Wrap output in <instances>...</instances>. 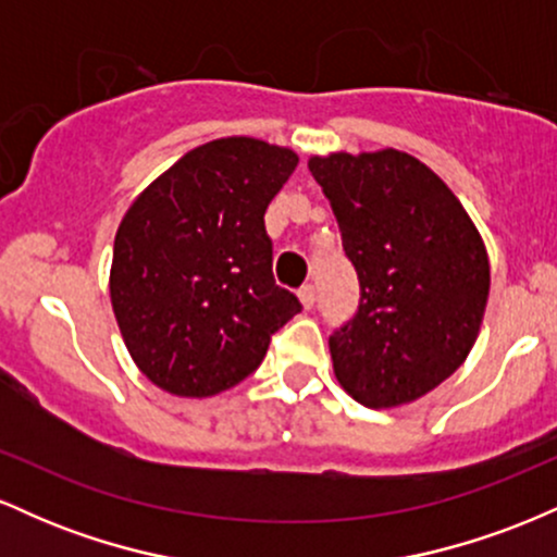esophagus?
I'll return each mask as SVG.
<instances>
[{"label":"esophagus","mask_w":557,"mask_h":557,"mask_svg":"<svg viewBox=\"0 0 557 557\" xmlns=\"http://www.w3.org/2000/svg\"><path fill=\"white\" fill-rule=\"evenodd\" d=\"M298 298H300V304H304V309H311V306H314V300H317L314 285H304V287H300Z\"/></svg>","instance_id":"obj_1"}]
</instances>
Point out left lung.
<instances>
[{
  "mask_svg": "<svg viewBox=\"0 0 557 557\" xmlns=\"http://www.w3.org/2000/svg\"><path fill=\"white\" fill-rule=\"evenodd\" d=\"M359 311L330 335L345 393L367 408L411 403L456 372L474 348L490 296L482 235L453 190L406 151L311 157Z\"/></svg>",
  "mask_w": 557,
  "mask_h": 557,
  "instance_id": "obj_1",
  "label": "left lung"
}]
</instances>
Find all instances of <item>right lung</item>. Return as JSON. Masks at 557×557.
Listing matches in <instances>:
<instances>
[{"mask_svg": "<svg viewBox=\"0 0 557 557\" xmlns=\"http://www.w3.org/2000/svg\"><path fill=\"white\" fill-rule=\"evenodd\" d=\"M298 157L267 140L216 138L140 194L114 235L110 296L136 367L181 398L257 372L300 311L274 283L264 212Z\"/></svg>", "mask_w": 557, "mask_h": 557, "instance_id": "1", "label": "right lung"}]
</instances>
